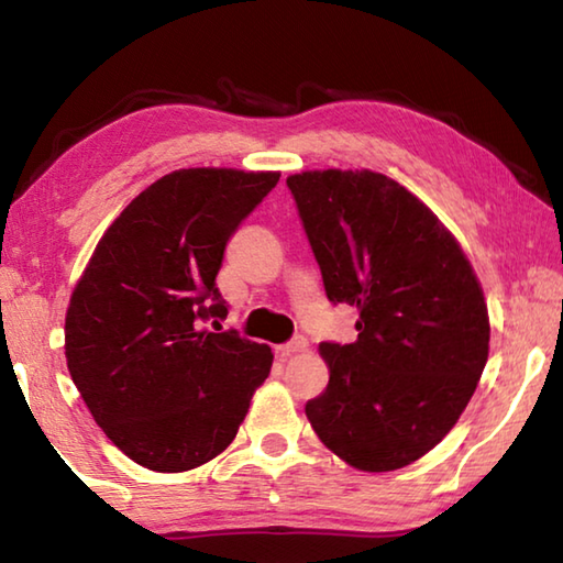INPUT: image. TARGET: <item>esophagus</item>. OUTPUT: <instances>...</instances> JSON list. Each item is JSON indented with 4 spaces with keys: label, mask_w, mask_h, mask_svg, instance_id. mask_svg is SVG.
<instances>
[{
    "label": "esophagus",
    "mask_w": 563,
    "mask_h": 563,
    "mask_svg": "<svg viewBox=\"0 0 563 563\" xmlns=\"http://www.w3.org/2000/svg\"><path fill=\"white\" fill-rule=\"evenodd\" d=\"M305 350H308V340L298 335V338H292L290 342H285V345H280L275 352H278L280 360H288V357L298 355V352H305Z\"/></svg>",
    "instance_id": "1"
}]
</instances>
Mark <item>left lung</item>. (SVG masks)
<instances>
[{
  "label": "left lung",
  "mask_w": 563,
  "mask_h": 563,
  "mask_svg": "<svg viewBox=\"0 0 563 563\" xmlns=\"http://www.w3.org/2000/svg\"><path fill=\"white\" fill-rule=\"evenodd\" d=\"M332 302L357 340L320 342L325 393L305 405L320 442L362 472L417 462L456 424L489 357V312L440 218L375 170L288 178Z\"/></svg>",
  "instance_id": "1"
}]
</instances>
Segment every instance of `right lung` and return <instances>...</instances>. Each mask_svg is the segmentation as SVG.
<instances>
[{
    "instance_id": "1",
    "label": "right lung",
    "mask_w": 563,
    "mask_h": 563,
    "mask_svg": "<svg viewBox=\"0 0 563 563\" xmlns=\"http://www.w3.org/2000/svg\"><path fill=\"white\" fill-rule=\"evenodd\" d=\"M275 170L180 168L123 208L71 292L66 367L119 450L154 472H188L235 440L271 375L268 345L203 322L225 243L278 184Z\"/></svg>"
}]
</instances>
